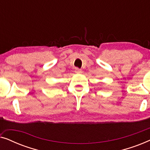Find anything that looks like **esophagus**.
I'll list each match as a JSON object with an SVG mask.
<instances>
[{"label":"esophagus","mask_w":150,"mask_h":150,"mask_svg":"<svg viewBox=\"0 0 150 150\" xmlns=\"http://www.w3.org/2000/svg\"><path fill=\"white\" fill-rule=\"evenodd\" d=\"M75 72L76 74H81L82 73V70L81 69H79V68H76L75 69Z\"/></svg>","instance_id":"esophagus-1"}]
</instances>
